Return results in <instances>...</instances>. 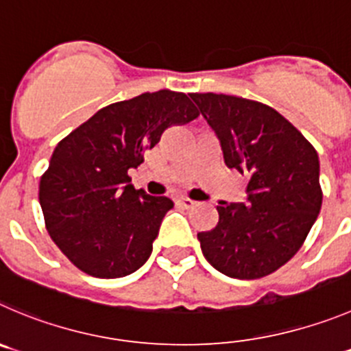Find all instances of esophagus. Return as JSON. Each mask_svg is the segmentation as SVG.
Masks as SVG:
<instances>
[{
	"instance_id": "34e87169",
	"label": "esophagus",
	"mask_w": 351,
	"mask_h": 351,
	"mask_svg": "<svg viewBox=\"0 0 351 351\" xmlns=\"http://www.w3.org/2000/svg\"><path fill=\"white\" fill-rule=\"evenodd\" d=\"M176 204L182 206V208H185V209H191L195 206V201H192V199H189V197H180V199H176Z\"/></svg>"
}]
</instances>
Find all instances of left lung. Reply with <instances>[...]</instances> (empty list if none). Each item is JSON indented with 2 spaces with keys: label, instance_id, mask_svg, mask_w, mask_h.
I'll return each instance as SVG.
<instances>
[{
  "label": "left lung",
  "instance_id": "1",
  "mask_svg": "<svg viewBox=\"0 0 351 351\" xmlns=\"http://www.w3.org/2000/svg\"><path fill=\"white\" fill-rule=\"evenodd\" d=\"M191 97L220 140L225 165L250 178L245 201L216 206V227L197 234L202 254L232 279H260L287 263L315 223L319 156L265 104L221 93Z\"/></svg>",
  "mask_w": 351,
  "mask_h": 351
}]
</instances>
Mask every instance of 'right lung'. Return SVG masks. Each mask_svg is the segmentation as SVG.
<instances>
[{
	"label": "right lung",
	"instance_id": "add662e5",
	"mask_svg": "<svg viewBox=\"0 0 351 351\" xmlns=\"http://www.w3.org/2000/svg\"><path fill=\"white\" fill-rule=\"evenodd\" d=\"M197 116L185 93H142L100 109L55 147L39 204L50 237L80 270L117 279L149 260L173 201L135 191L128 169L142 165L166 128Z\"/></svg>",
	"mask_w": 351,
	"mask_h": 351
}]
</instances>
